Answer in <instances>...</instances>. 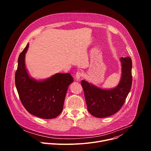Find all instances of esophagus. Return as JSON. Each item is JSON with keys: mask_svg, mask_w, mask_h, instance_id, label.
Returning <instances> with one entry per match:
<instances>
[{"mask_svg": "<svg viewBox=\"0 0 151 151\" xmlns=\"http://www.w3.org/2000/svg\"><path fill=\"white\" fill-rule=\"evenodd\" d=\"M82 76V73H81V72H78L76 73L75 78H76V79H77L78 80V79H80Z\"/></svg>", "mask_w": 151, "mask_h": 151, "instance_id": "esophagus-1", "label": "esophagus"}]
</instances>
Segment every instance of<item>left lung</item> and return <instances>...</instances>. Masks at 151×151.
<instances>
[{
  "mask_svg": "<svg viewBox=\"0 0 151 151\" xmlns=\"http://www.w3.org/2000/svg\"><path fill=\"white\" fill-rule=\"evenodd\" d=\"M122 75L116 87L103 90L82 80L81 85L88 112L96 118H105L118 112L124 104L132 85V61L129 57L120 58Z\"/></svg>",
  "mask_w": 151,
  "mask_h": 151,
  "instance_id": "1",
  "label": "left lung"
}]
</instances>
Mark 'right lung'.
<instances>
[{
	"label": "right lung",
	"mask_w": 151,
	"mask_h": 151,
	"mask_svg": "<svg viewBox=\"0 0 151 151\" xmlns=\"http://www.w3.org/2000/svg\"><path fill=\"white\" fill-rule=\"evenodd\" d=\"M29 45L27 44L18 57L15 75L19 97L32 115L44 119L54 118L63 111L68 87L73 78L70 73H57L41 81L30 77L25 66V55Z\"/></svg>",
	"instance_id": "1"
}]
</instances>
